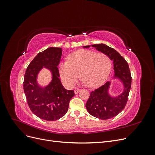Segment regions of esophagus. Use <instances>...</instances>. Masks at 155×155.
Returning a JSON list of instances; mask_svg holds the SVG:
<instances>
[{
	"label": "esophagus",
	"instance_id": "esophagus-1",
	"mask_svg": "<svg viewBox=\"0 0 155 155\" xmlns=\"http://www.w3.org/2000/svg\"><path fill=\"white\" fill-rule=\"evenodd\" d=\"M80 91V89H76V90L74 91V93H75V94H77L78 93H79V92Z\"/></svg>",
	"mask_w": 155,
	"mask_h": 155
}]
</instances>
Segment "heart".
<instances>
[{
  "mask_svg": "<svg viewBox=\"0 0 155 155\" xmlns=\"http://www.w3.org/2000/svg\"><path fill=\"white\" fill-rule=\"evenodd\" d=\"M111 67V59L107 54L79 50L70 54L67 61L61 62L58 69L61 79L67 87L74 86L79 72L83 82L94 88L105 83Z\"/></svg>",
  "mask_w": 155,
  "mask_h": 155,
  "instance_id": "obj_1",
  "label": "heart"
}]
</instances>
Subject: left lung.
<instances>
[{
    "instance_id": "8db88e82",
    "label": "left lung",
    "mask_w": 155,
    "mask_h": 155,
    "mask_svg": "<svg viewBox=\"0 0 155 155\" xmlns=\"http://www.w3.org/2000/svg\"><path fill=\"white\" fill-rule=\"evenodd\" d=\"M91 46L107 54L111 61H113V79L120 81L123 86L121 93L112 96L109 92L112 81H107L104 85L91 92L86 104L87 110L92 116L101 120L110 119L122 111L128 100L132 79L130 72L128 63L114 48L103 43L85 46L83 48Z\"/></svg>"
}]
</instances>
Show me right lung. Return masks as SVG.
<instances>
[{"mask_svg":"<svg viewBox=\"0 0 155 155\" xmlns=\"http://www.w3.org/2000/svg\"><path fill=\"white\" fill-rule=\"evenodd\" d=\"M61 55L62 48H48L35 56L25 74L23 88L27 103L33 113L42 120L55 121L62 118L74 96V91L64 88L59 78L58 67ZM43 68L48 69L52 75V80L44 87L37 81Z\"/></svg>","mask_w":155,"mask_h":155,"instance_id":"obj_1","label":"right lung"}]
</instances>
